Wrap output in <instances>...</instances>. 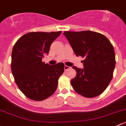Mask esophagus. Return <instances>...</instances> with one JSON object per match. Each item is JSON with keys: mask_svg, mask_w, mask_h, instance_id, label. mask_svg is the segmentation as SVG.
I'll return each mask as SVG.
<instances>
[{"mask_svg": "<svg viewBox=\"0 0 126 126\" xmlns=\"http://www.w3.org/2000/svg\"><path fill=\"white\" fill-rule=\"evenodd\" d=\"M69 68H70V67H69V66H66V65L64 66V71H66V70L69 69Z\"/></svg>", "mask_w": 126, "mask_h": 126, "instance_id": "1", "label": "esophagus"}]
</instances>
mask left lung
Here are the masks:
<instances>
[{
	"mask_svg": "<svg viewBox=\"0 0 126 126\" xmlns=\"http://www.w3.org/2000/svg\"><path fill=\"white\" fill-rule=\"evenodd\" d=\"M77 56L84 58V68L76 66L75 78L71 81L74 91L86 98L101 94L113 77L115 66L114 48L103 34L91 31H64Z\"/></svg>",
	"mask_w": 126,
	"mask_h": 126,
	"instance_id": "obj_1",
	"label": "left lung"
}]
</instances>
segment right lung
<instances>
[{
  "mask_svg": "<svg viewBox=\"0 0 126 126\" xmlns=\"http://www.w3.org/2000/svg\"><path fill=\"white\" fill-rule=\"evenodd\" d=\"M61 33H26L13 46L11 68L14 81L22 93L32 100H45L57 88L59 79L64 72V63L49 65L42 59Z\"/></svg>",
  "mask_w": 126,
  "mask_h": 126,
  "instance_id": "right-lung-1",
  "label": "right lung"
}]
</instances>
